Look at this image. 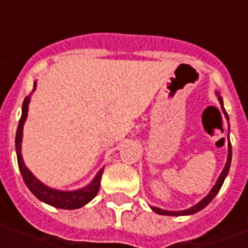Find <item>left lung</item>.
Segmentation results:
<instances>
[{"label": "left lung", "instance_id": "obj_1", "mask_svg": "<svg viewBox=\"0 0 248 248\" xmlns=\"http://www.w3.org/2000/svg\"><path fill=\"white\" fill-rule=\"evenodd\" d=\"M215 95H217V98H218L219 103H221V109H222V111H224L225 117H226V120L229 121V117H228V114H226V111H225L224 109V100H222V96L219 95V92H218V91H215ZM231 161H232V146H231V142H229V143H228V158H226V164H225L222 172L219 174L218 179H217V182H215V185L213 186V189L208 192V195L205 196L204 199H202L197 204L192 205V207H190V208H187V210H181V211H168V210H161V208L155 207V205H150V208H152L156 214L172 215V217H179V215H192V214H196V213H199L200 210H203V208H204L205 205L210 204V202H211L215 196H217V193L219 192L221 186H222V184H224L225 178H226L228 172H229Z\"/></svg>", "mask_w": 248, "mask_h": 248}]
</instances>
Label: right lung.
Returning a JSON list of instances; mask_svg holds the SVG:
<instances>
[{"instance_id": "add662e5", "label": "right lung", "mask_w": 248, "mask_h": 248, "mask_svg": "<svg viewBox=\"0 0 248 248\" xmlns=\"http://www.w3.org/2000/svg\"><path fill=\"white\" fill-rule=\"evenodd\" d=\"M37 82H34L33 91H35ZM31 93L29 96H26L22 106V117L19 120V125L16 131V139H15V145H16V156H17V164L19 170L22 172L23 181L26 186L30 189V192L33 193L38 200H41L46 204L56 207V208H63V210H74V208H80L87 203H90L91 200L96 196L100 186V178L103 174V168H100L95 178L91 181V184L84 186L81 189L77 190H58L49 187L45 184H43L40 179H37L33 175V172L26 167L22 157V138H23V125L24 121L27 119V111H29V103H30Z\"/></svg>"}]
</instances>
